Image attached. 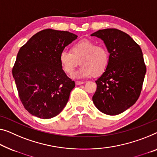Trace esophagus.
<instances>
[{
	"label": "esophagus",
	"instance_id": "34e87169",
	"mask_svg": "<svg viewBox=\"0 0 157 157\" xmlns=\"http://www.w3.org/2000/svg\"><path fill=\"white\" fill-rule=\"evenodd\" d=\"M85 82L82 81H76L75 82V84L77 85H82V84H84Z\"/></svg>",
	"mask_w": 157,
	"mask_h": 157
}]
</instances>
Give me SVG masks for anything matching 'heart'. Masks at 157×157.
<instances>
[{"label":"heart","instance_id":"obj_1","mask_svg":"<svg viewBox=\"0 0 157 157\" xmlns=\"http://www.w3.org/2000/svg\"><path fill=\"white\" fill-rule=\"evenodd\" d=\"M60 63L65 72L71 75L79 64L80 68L75 72V78H86L92 75L99 76L108 66L109 54L103 46H97L90 40L77 42L71 48V51H63L59 56Z\"/></svg>","mask_w":157,"mask_h":157}]
</instances>
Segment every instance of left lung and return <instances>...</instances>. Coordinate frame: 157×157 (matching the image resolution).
Returning a JSON list of instances; mask_svg holds the SVG:
<instances>
[{"label": "left lung", "mask_w": 157, "mask_h": 157, "mask_svg": "<svg viewBox=\"0 0 157 157\" xmlns=\"http://www.w3.org/2000/svg\"><path fill=\"white\" fill-rule=\"evenodd\" d=\"M104 41L109 53L108 66L96 80L92 97L95 106L105 114L116 116L135 104L146 73L142 51L128 34L104 29L91 34Z\"/></svg>", "instance_id": "obj_1"}]
</instances>
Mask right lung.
Listing matches in <instances>:
<instances>
[{"instance_id":"right-lung-1","label":"right lung","mask_w":157,"mask_h":157,"mask_svg":"<svg viewBox=\"0 0 157 157\" xmlns=\"http://www.w3.org/2000/svg\"><path fill=\"white\" fill-rule=\"evenodd\" d=\"M77 37L69 32L46 29L20 48L13 75L19 97L32 115L49 119L66 106L75 84L62 69L59 56Z\"/></svg>"}]
</instances>
